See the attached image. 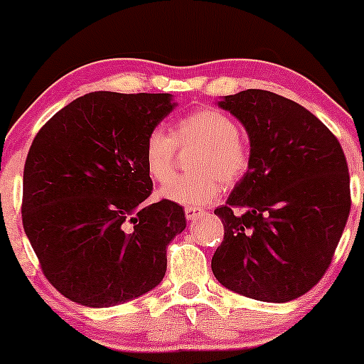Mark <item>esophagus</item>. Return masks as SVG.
<instances>
[{
  "instance_id": "obj_1",
  "label": "esophagus",
  "mask_w": 364,
  "mask_h": 364,
  "mask_svg": "<svg viewBox=\"0 0 364 364\" xmlns=\"http://www.w3.org/2000/svg\"><path fill=\"white\" fill-rule=\"evenodd\" d=\"M206 212L201 208H196V206H187L186 208V217L187 220H196V218H201Z\"/></svg>"
}]
</instances>
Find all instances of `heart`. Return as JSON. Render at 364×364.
<instances>
[{"label":"heart","mask_w":364,"mask_h":364,"mask_svg":"<svg viewBox=\"0 0 364 364\" xmlns=\"http://www.w3.org/2000/svg\"><path fill=\"white\" fill-rule=\"evenodd\" d=\"M198 145L191 160L193 173L171 181L176 144ZM144 163L152 181L165 183L161 196L187 206L208 205L222 193V182L240 181L250 166V151L236 121L217 109H201L183 116L173 135L156 127L144 142Z\"/></svg>","instance_id":"b5f03b06"}]
</instances>
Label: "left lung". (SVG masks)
Segmentation results:
<instances>
[{
	"mask_svg": "<svg viewBox=\"0 0 364 364\" xmlns=\"http://www.w3.org/2000/svg\"><path fill=\"white\" fill-rule=\"evenodd\" d=\"M245 127L250 166L215 210L224 241L212 271L228 290L290 302L330 267L350 212L349 168L335 135L306 107L265 90L218 100Z\"/></svg>",
	"mask_w": 364,
	"mask_h": 364,
	"instance_id": "obj_1",
	"label": "left lung"
}]
</instances>
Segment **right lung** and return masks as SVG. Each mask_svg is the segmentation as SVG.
Instances as JSON below:
<instances>
[{"mask_svg":"<svg viewBox=\"0 0 364 364\" xmlns=\"http://www.w3.org/2000/svg\"><path fill=\"white\" fill-rule=\"evenodd\" d=\"M170 93L92 92L52 116L24 166L22 224L46 279L87 307L158 287L182 206L146 203L144 142L175 109Z\"/></svg>","mask_w":364,"mask_h":364,"instance_id":"1","label":"right lung"}]
</instances>
